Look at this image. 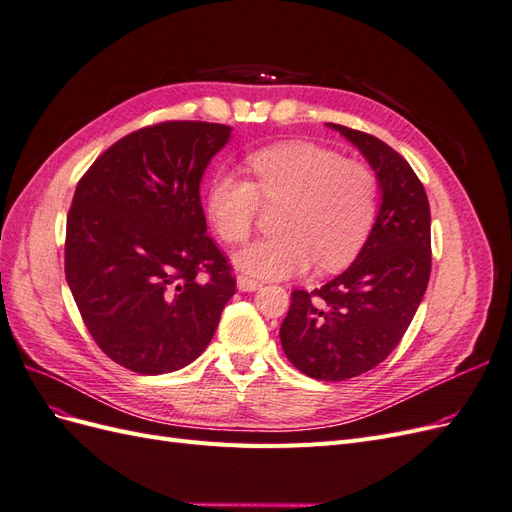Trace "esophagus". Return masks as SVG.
Returning <instances> with one entry per match:
<instances>
[{
    "mask_svg": "<svg viewBox=\"0 0 512 512\" xmlns=\"http://www.w3.org/2000/svg\"><path fill=\"white\" fill-rule=\"evenodd\" d=\"M237 286L243 292H254V290H258L262 286V282L254 280V277H250V275H237Z\"/></svg>",
    "mask_w": 512,
    "mask_h": 512,
    "instance_id": "obj_1",
    "label": "esophagus"
}]
</instances>
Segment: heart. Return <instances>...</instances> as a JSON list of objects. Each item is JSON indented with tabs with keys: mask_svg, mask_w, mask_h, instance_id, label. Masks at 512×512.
<instances>
[{
	"mask_svg": "<svg viewBox=\"0 0 512 512\" xmlns=\"http://www.w3.org/2000/svg\"><path fill=\"white\" fill-rule=\"evenodd\" d=\"M250 181L220 170L209 181L205 207L226 243H241L256 224L260 200L284 203L277 235L256 239L235 254L237 267L254 277L303 273L316 260L320 271L352 262L378 220L380 183L361 160L314 143H277L245 158Z\"/></svg>",
	"mask_w": 512,
	"mask_h": 512,
	"instance_id": "heart-1",
	"label": "heart"
}]
</instances>
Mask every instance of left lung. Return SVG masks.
<instances>
[{
	"label": "left lung",
	"mask_w": 512,
	"mask_h": 512,
	"mask_svg": "<svg viewBox=\"0 0 512 512\" xmlns=\"http://www.w3.org/2000/svg\"><path fill=\"white\" fill-rule=\"evenodd\" d=\"M376 170L382 203L374 230L335 280L290 294L280 339L288 361L316 380H348L389 356L421 305L431 273V213L421 179L380 138L339 123Z\"/></svg>",
	"instance_id": "8db88e82"
}]
</instances>
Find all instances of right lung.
Masks as SVG:
<instances>
[{
	"mask_svg": "<svg viewBox=\"0 0 512 512\" xmlns=\"http://www.w3.org/2000/svg\"><path fill=\"white\" fill-rule=\"evenodd\" d=\"M228 138L222 123L162 121L119 138L76 185L66 280L94 342L136 374L198 359L235 294L200 203Z\"/></svg>",
	"mask_w": 512,
	"mask_h": 512,
	"instance_id": "obj_1",
	"label": "right lung"
}]
</instances>
